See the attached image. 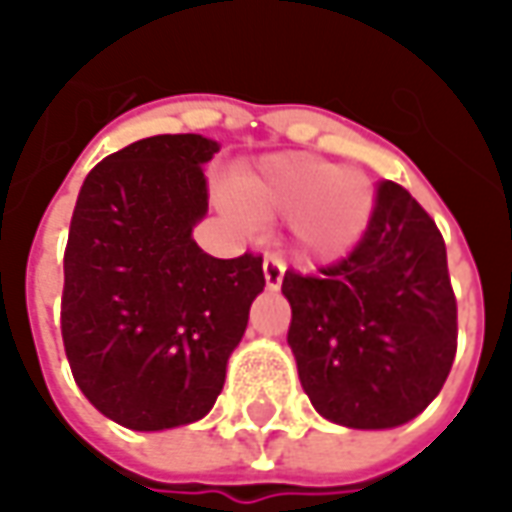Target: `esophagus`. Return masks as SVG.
I'll return each instance as SVG.
<instances>
[{
  "label": "esophagus",
  "instance_id": "34e87169",
  "mask_svg": "<svg viewBox=\"0 0 512 512\" xmlns=\"http://www.w3.org/2000/svg\"><path fill=\"white\" fill-rule=\"evenodd\" d=\"M263 277H266V285L269 288H280L283 285V277H285V260L280 255H266L263 260Z\"/></svg>",
  "mask_w": 512,
  "mask_h": 512
}]
</instances>
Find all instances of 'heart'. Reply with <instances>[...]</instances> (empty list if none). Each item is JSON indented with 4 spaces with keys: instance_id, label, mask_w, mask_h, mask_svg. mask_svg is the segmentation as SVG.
Instances as JSON below:
<instances>
[{
    "instance_id": "heart-1",
    "label": "heart",
    "mask_w": 512,
    "mask_h": 512,
    "mask_svg": "<svg viewBox=\"0 0 512 512\" xmlns=\"http://www.w3.org/2000/svg\"><path fill=\"white\" fill-rule=\"evenodd\" d=\"M235 201L260 221L300 218V241L322 257L347 252L373 215V190L364 173L305 154L271 156L257 173L241 176Z\"/></svg>"
}]
</instances>
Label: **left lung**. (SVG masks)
Instances as JSON below:
<instances>
[{
	"instance_id": "left-lung-1",
	"label": "left lung",
	"mask_w": 512,
	"mask_h": 512,
	"mask_svg": "<svg viewBox=\"0 0 512 512\" xmlns=\"http://www.w3.org/2000/svg\"><path fill=\"white\" fill-rule=\"evenodd\" d=\"M283 294L300 384L322 417L392 429L446 384L457 353L446 241L401 184H375L356 246L316 274L288 269Z\"/></svg>"
}]
</instances>
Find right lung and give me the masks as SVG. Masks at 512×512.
Listing matches in <instances>:
<instances>
[{
	"mask_svg": "<svg viewBox=\"0 0 512 512\" xmlns=\"http://www.w3.org/2000/svg\"><path fill=\"white\" fill-rule=\"evenodd\" d=\"M201 134L139 139L97 162L72 212L61 336L81 392L125 429L193 423L224 389L227 358L263 291V257L207 255Z\"/></svg>",
	"mask_w": 512,
	"mask_h": 512,
	"instance_id": "1",
	"label": "right lung"
}]
</instances>
